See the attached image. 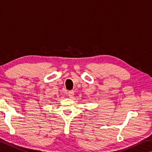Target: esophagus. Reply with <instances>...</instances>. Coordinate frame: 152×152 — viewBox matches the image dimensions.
<instances>
[{"label": "esophagus", "instance_id": "34e87169", "mask_svg": "<svg viewBox=\"0 0 152 152\" xmlns=\"http://www.w3.org/2000/svg\"><path fill=\"white\" fill-rule=\"evenodd\" d=\"M68 96H69V97H70V98H73V96H74V91H73V90L69 91L68 93Z\"/></svg>", "mask_w": 152, "mask_h": 152}]
</instances>
